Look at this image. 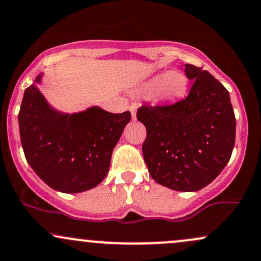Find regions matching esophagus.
I'll return each instance as SVG.
<instances>
[{
  "label": "esophagus",
  "instance_id": "esophagus-1",
  "mask_svg": "<svg viewBox=\"0 0 261 261\" xmlns=\"http://www.w3.org/2000/svg\"><path fill=\"white\" fill-rule=\"evenodd\" d=\"M128 110H130L131 113V116H133V119L136 118V106H130V108H128Z\"/></svg>",
  "mask_w": 261,
  "mask_h": 261
}]
</instances>
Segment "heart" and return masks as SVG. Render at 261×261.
<instances>
[{"mask_svg":"<svg viewBox=\"0 0 261 261\" xmlns=\"http://www.w3.org/2000/svg\"><path fill=\"white\" fill-rule=\"evenodd\" d=\"M188 89V80L178 71H167L149 80L145 85V91L151 93L155 91L154 98L158 101L170 103L180 99Z\"/></svg>","mask_w":261,"mask_h":261,"instance_id":"heart-1","label":"heart"}]
</instances>
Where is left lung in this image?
Segmentation results:
<instances>
[{
	"mask_svg": "<svg viewBox=\"0 0 261 261\" xmlns=\"http://www.w3.org/2000/svg\"><path fill=\"white\" fill-rule=\"evenodd\" d=\"M193 82L185 99L137 110L147 130L143 160L158 184L176 191H197L228 163L236 141L229 93L200 67L185 65Z\"/></svg>",
	"mask_w": 261,
	"mask_h": 261,
	"instance_id": "8db88e82",
	"label": "left lung"
}]
</instances>
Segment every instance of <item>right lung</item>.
<instances>
[{
	"mask_svg": "<svg viewBox=\"0 0 261 261\" xmlns=\"http://www.w3.org/2000/svg\"><path fill=\"white\" fill-rule=\"evenodd\" d=\"M41 81L43 73L25 89L18 114L27 162L56 191L76 194L95 188L109 172L130 112L113 114L98 106L72 114L59 112L39 91Z\"/></svg>",
	"mask_w": 261,
	"mask_h": 261,
	"instance_id": "right-lung-1",
	"label": "right lung"
}]
</instances>
